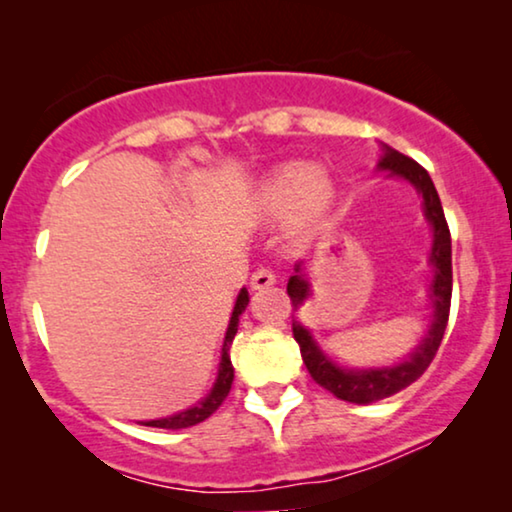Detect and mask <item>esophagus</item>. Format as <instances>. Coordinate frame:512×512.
<instances>
[{
  "label": "esophagus",
  "mask_w": 512,
  "mask_h": 512,
  "mask_svg": "<svg viewBox=\"0 0 512 512\" xmlns=\"http://www.w3.org/2000/svg\"><path fill=\"white\" fill-rule=\"evenodd\" d=\"M275 282L277 277L270 268H258L254 275H251V289H268V286H272Z\"/></svg>",
  "instance_id": "esophagus-1"
}]
</instances>
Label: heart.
<instances>
[{
	"mask_svg": "<svg viewBox=\"0 0 512 512\" xmlns=\"http://www.w3.org/2000/svg\"><path fill=\"white\" fill-rule=\"evenodd\" d=\"M335 184L324 167L310 163H286L258 188L256 205L268 219H293L314 223L331 209Z\"/></svg>",
	"mask_w": 512,
	"mask_h": 512,
	"instance_id": "obj_1",
	"label": "heart"
}]
</instances>
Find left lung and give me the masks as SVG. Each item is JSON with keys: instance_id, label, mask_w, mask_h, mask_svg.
<instances>
[{"instance_id": "8db88e82", "label": "left lung", "mask_w": 512, "mask_h": 512, "mask_svg": "<svg viewBox=\"0 0 512 512\" xmlns=\"http://www.w3.org/2000/svg\"><path fill=\"white\" fill-rule=\"evenodd\" d=\"M377 170H384L389 177H401L410 181L417 188V193L424 200V216L429 219L433 228V247H431V265L436 268L431 284V300H433V319L426 338L419 342V347L412 352L408 359L398 363V366L387 368H366V370H347L340 368L338 363L331 361L312 340V333L298 321H293V338L300 345V356H303L307 370H310L312 380L321 384L340 401L349 403H375L382 398L394 396L398 391L410 387L412 382L424 375V370L431 366L433 356H436L440 340H443L447 319H450V300H452V237L447 228L443 205H440L438 191L433 186L429 172L415 160L403 156L389 146H384V156L377 163ZM293 310H298L310 298V282L305 275H300V265H296V275L286 284Z\"/></svg>"}]
</instances>
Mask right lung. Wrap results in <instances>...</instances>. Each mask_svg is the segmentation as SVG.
<instances>
[{
    "mask_svg": "<svg viewBox=\"0 0 512 512\" xmlns=\"http://www.w3.org/2000/svg\"><path fill=\"white\" fill-rule=\"evenodd\" d=\"M247 303H249V293H247V289H242L240 296H237V300H235L233 317H230V324L226 331V340H223L219 375H216L214 387H212V391H209V396L205 398V401H200L198 405H193V408H188L184 412H177V415H172V417L142 422L144 426H156V429H186V426H195V424L205 422L209 415H214V412L219 410V405L226 401L230 384H233V377H235V370H233V363H230L228 352H230V342H233L235 333H237V324H240V314L244 312Z\"/></svg>",
    "mask_w": 512,
    "mask_h": 512,
    "instance_id": "obj_1",
    "label": "right lung"
}]
</instances>
